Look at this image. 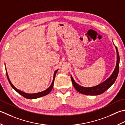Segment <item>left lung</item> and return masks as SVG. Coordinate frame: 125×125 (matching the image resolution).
Returning a JSON list of instances; mask_svg holds the SVG:
<instances>
[{"label": "left lung", "mask_w": 125, "mask_h": 125, "mask_svg": "<svg viewBox=\"0 0 125 125\" xmlns=\"http://www.w3.org/2000/svg\"><path fill=\"white\" fill-rule=\"evenodd\" d=\"M114 46H115L116 51V63L115 67L114 68L113 72L112 73L110 77L107 79L105 81H104V82L101 83L99 84L98 85L93 86V87H83V86H81L79 85V84H78L74 81V80L72 76L71 75V80H72L73 85L75 88V90L78 92H79L81 94H83L85 95H98L103 93L104 92H105L107 90H108V89L114 83V82H115V81L117 77H118L119 73L120 57L117 47L115 46V45L114 44Z\"/></svg>", "instance_id": "obj_1"}]
</instances>
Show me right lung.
Instances as JSON below:
<instances>
[{"instance_id": "right-lung-1", "label": "right lung", "mask_w": 125, "mask_h": 125, "mask_svg": "<svg viewBox=\"0 0 125 125\" xmlns=\"http://www.w3.org/2000/svg\"><path fill=\"white\" fill-rule=\"evenodd\" d=\"M5 67H6V66H5ZM5 69H6V73L7 79H8L10 85H11V86H12V87L13 88L14 90L17 92H18L19 94H20V95H21L22 96H24V98L29 99H34L39 98H40V97H42V96H44L45 95H46L48 94H49L50 93V92L52 91V88H53V85H54V79H55L56 73H57V72H58V70H55L54 71V74H53V78L52 83L51 84L50 87H48V88H47L46 90L44 91H42V92H38V93H27L24 92H22L21 91H20L19 90H18V89H17L16 87H14V86L13 85L12 83L11 82V81H10V78L9 77L8 74H7L6 68H5Z\"/></svg>"}]
</instances>
